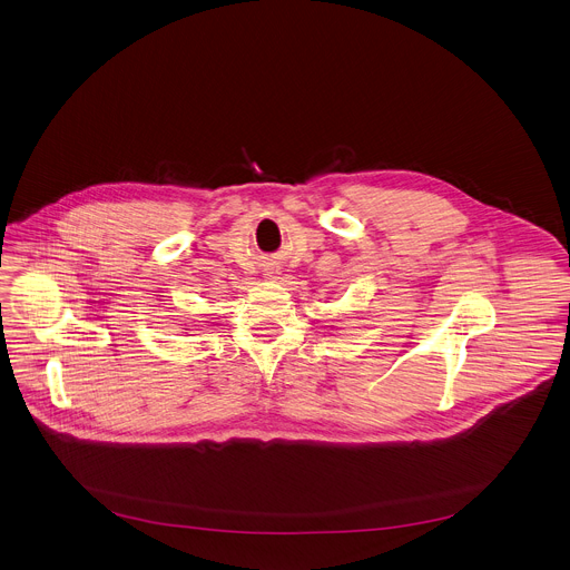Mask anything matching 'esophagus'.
Masks as SVG:
<instances>
[{
	"label": "esophagus",
	"instance_id": "34e87169",
	"mask_svg": "<svg viewBox=\"0 0 570 570\" xmlns=\"http://www.w3.org/2000/svg\"><path fill=\"white\" fill-rule=\"evenodd\" d=\"M273 275H275V273H271V275H268V277H273Z\"/></svg>",
	"mask_w": 570,
	"mask_h": 570
}]
</instances>
